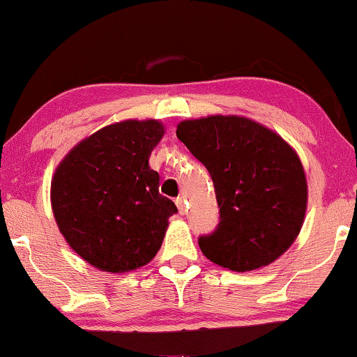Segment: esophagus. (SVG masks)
<instances>
[{"instance_id":"esophagus-1","label":"esophagus","mask_w":357,"mask_h":357,"mask_svg":"<svg viewBox=\"0 0 357 357\" xmlns=\"http://www.w3.org/2000/svg\"><path fill=\"white\" fill-rule=\"evenodd\" d=\"M176 204H178V210H179V213H181V215H184V213L188 211L186 199H184V196H179V198L176 199Z\"/></svg>"}]
</instances>
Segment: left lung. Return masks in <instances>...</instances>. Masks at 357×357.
<instances>
[{
	"label": "left lung",
	"instance_id": "left-lung-1",
	"mask_svg": "<svg viewBox=\"0 0 357 357\" xmlns=\"http://www.w3.org/2000/svg\"><path fill=\"white\" fill-rule=\"evenodd\" d=\"M176 136L215 184L220 223L199 238L203 255L233 272L267 267L284 255L301 233L309 198L296 149L243 116L188 119Z\"/></svg>",
	"mask_w": 357,
	"mask_h": 357
}]
</instances>
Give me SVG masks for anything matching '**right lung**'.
<instances>
[{"mask_svg":"<svg viewBox=\"0 0 357 357\" xmlns=\"http://www.w3.org/2000/svg\"><path fill=\"white\" fill-rule=\"evenodd\" d=\"M155 119H127L82 139L56 166L50 202L56 227L92 267L132 272L155 257L176 204L159 195L149 155L165 136Z\"/></svg>","mask_w":357,"mask_h":357,"instance_id":"right-lung-1","label":"right lung"}]
</instances>
